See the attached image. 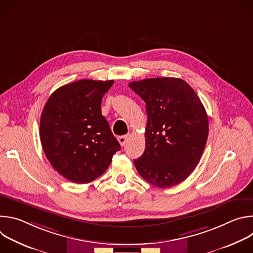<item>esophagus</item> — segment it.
Listing matches in <instances>:
<instances>
[{
	"label": "esophagus",
	"instance_id": "esophagus-1",
	"mask_svg": "<svg viewBox=\"0 0 253 253\" xmlns=\"http://www.w3.org/2000/svg\"><path fill=\"white\" fill-rule=\"evenodd\" d=\"M127 140H128V135H123V136H119L118 137V141H119L121 146L125 145V143L127 142Z\"/></svg>",
	"mask_w": 253,
	"mask_h": 253
}]
</instances>
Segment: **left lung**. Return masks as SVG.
<instances>
[{
	"mask_svg": "<svg viewBox=\"0 0 253 253\" xmlns=\"http://www.w3.org/2000/svg\"><path fill=\"white\" fill-rule=\"evenodd\" d=\"M129 87L146 103L145 150L134 160L140 176L159 188L175 186L198 164L208 137L199 97L179 78H150Z\"/></svg>",
	"mask_w": 253,
	"mask_h": 253,
	"instance_id": "left-lung-1",
	"label": "left lung"
}]
</instances>
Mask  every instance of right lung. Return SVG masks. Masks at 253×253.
I'll use <instances>...</instances> for the list:
<instances>
[{"label":"right lung","mask_w":253,"mask_h":253,"mask_svg":"<svg viewBox=\"0 0 253 253\" xmlns=\"http://www.w3.org/2000/svg\"><path fill=\"white\" fill-rule=\"evenodd\" d=\"M113 80H79L58 88L40 120L43 150L53 168L75 183L101 176L121 149L101 113L102 98Z\"/></svg>","instance_id":"add662e5"}]
</instances>
